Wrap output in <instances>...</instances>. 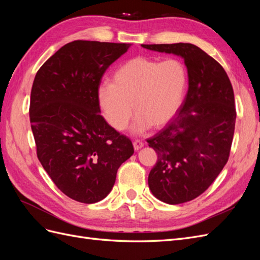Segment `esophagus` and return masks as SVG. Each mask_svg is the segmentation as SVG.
<instances>
[{
  "mask_svg": "<svg viewBox=\"0 0 260 260\" xmlns=\"http://www.w3.org/2000/svg\"><path fill=\"white\" fill-rule=\"evenodd\" d=\"M143 146H144V143L142 142V141H140V140H136L135 142H133V147H135L136 151H138V149H140L141 147H143Z\"/></svg>",
  "mask_w": 260,
  "mask_h": 260,
  "instance_id": "esophagus-1",
  "label": "esophagus"
}]
</instances>
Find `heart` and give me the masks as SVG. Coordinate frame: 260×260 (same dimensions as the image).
Listing matches in <instances>:
<instances>
[{
    "mask_svg": "<svg viewBox=\"0 0 260 260\" xmlns=\"http://www.w3.org/2000/svg\"><path fill=\"white\" fill-rule=\"evenodd\" d=\"M186 84V70L177 58L158 60L138 56L117 68L112 83H103L98 91L102 113L117 131L128 127L138 113L132 131L142 133L151 125L166 124L179 109Z\"/></svg>",
    "mask_w": 260,
    "mask_h": 260,
    "instance_id": "heart-1",
    "label": "heart"
}]
</instances>
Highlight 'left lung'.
Instances as JSON below:
<instances>
[{
  "instance_id": "obj_1",
  "label": "left lung",
  "mask_w": 260,
  "mask_h": 260,
  "mask_svg": "<svg viewBox=\"0 0 260 260\" xmlns=\"http://www.w3.org/2000/svg\"><path fill=\"white\" fill-rule=\"evenodd\" d=\"M183 57L188 90L177 116L146 140L157 161L148 175L149 190L177 205L205 192L230 156L235 128L234 92L219 62L191 43L142 44Z\"/></svg>"
}]
</instances>
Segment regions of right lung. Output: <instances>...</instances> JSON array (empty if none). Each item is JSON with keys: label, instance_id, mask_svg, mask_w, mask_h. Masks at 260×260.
I'll use <instances>...</instances> for the list:
<instances>
[{"label": "right lung", "instance_id": "obj_1", "mask_svg": "<svg viewBox=\"0 0 260 260\" xmlns=\"http://www.w3.org/2000/svg\"><path fill=\"white\" fill-rule=\"evenodd\" d=\"M130 44L76 40L38 70L29 116L37 156L68 198L84 204L105 199L117 170L135 153L131 140L100 113L98 91L107 68Z\"/></svg>", "mask_w": 260, "mask_h": 260}]
</instances>
